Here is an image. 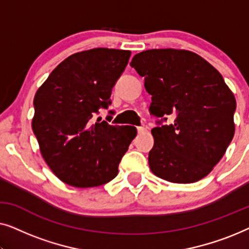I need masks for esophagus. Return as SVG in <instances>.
<instances>
[{"mask_svg": "<svg viewBox=\"0 0 249 249\" xmlns=\"http://www.w3.org/2000/svg\"><path fill=\"white\" fill-rule=\"evenodd\" d=\"M146 131V128L144 127H137V132L138 134H142V132Z\"/></svg>", "mask_w": 249, "mask_h": 249, "instance_id": "esophagus-1", "label": "esophagus"}]
</instances>
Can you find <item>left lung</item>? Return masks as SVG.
I'll return each instance as SVG.
<instances>
[{"label": "left lung", "mask_w": 249, "mask_h": 249, "mask_svg": "<svg viewBox=\"0 0 249 249\" xmlns=\"http://www.w3.org/2000/svg\"><path fill=\"white\" fill-rule=\"evenodd\" d=\"M152 95L149 112L161 118L152 129L148 164L159 178L192 183L212 171L234 135L236 98L215 68L186 50H147L132 57ZM170 117L173 122L163 125Z\"/></svg>", "instance_id": "8db88e82"}]
</instances>
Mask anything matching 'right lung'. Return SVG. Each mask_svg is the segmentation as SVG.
<instances>
[{
    "mask_svg": "<svg viewBox=\"0 0 249 249\" xmlns=\"http://www.w3.org/2000/svg\"><path fill=\"white\" fill-rule=\"evenodd\" d=\"M130 54L104 47L74 53L36 91L33 131L43 159L61 181L87 188L117 177L137 130L107 121L94 124L93 118L111 105L112 88Z\"/></svg>",
    "mask_w": 249,
    "mask_h": 249,
    "instance_id": "add662e5",
    "label": "right lung"
}]
</instances>
